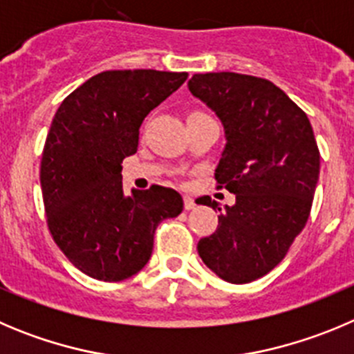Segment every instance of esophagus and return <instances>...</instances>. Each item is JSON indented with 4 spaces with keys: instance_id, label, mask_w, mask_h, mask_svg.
Instances as JSON below:
<instances>
[{
    "instance_id": "obj_1",
    "label": "esophagus",
    "mask_w": 354,
    "mask_h": 354,
    "mask_svg": "<svg viewBox=\"0 0 354 354\" xmlns=\"http://www.w3.org/2000/svg\"><path fill=\"white\" fill-rule=\"evenodd\" d=\"M194 207H196L194 200L191 198V196H184V209H186V210H193Z\"/></svg>"
}]
</instances>
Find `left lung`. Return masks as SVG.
I'll return each instance as SVG.
<instances>
[{
  "instance_id": "obj_1",
  "label": "left lung",
  "mask_w": 354,
  "mask_h": 354,
  "mask_svg": "<svg viewBox=\"0 0 354 354\" xmlns=\"http://www.w3.org/2000/svg\"><path fill=\"white\" fill-rule=\"evenodd\" d=\"M187 87L221 119L226 147L217 189L235 194L216 232L198 242L203 263L245 284L286 256L304 230L319 177V149L307 113L267 79L233 71L196 73ZM203 205L221 210L203 196Z\"/></svg>"
}]
</instances>
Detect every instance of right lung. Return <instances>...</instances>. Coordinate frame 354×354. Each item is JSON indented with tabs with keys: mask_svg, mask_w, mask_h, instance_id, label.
Wrapping results in <instances>:
<instances>
[{
	"mask_svg": "<svg viewBox=\"0 0 354 354\" xmlns=\"http://www.w3.org/2000/svg\"><path fill=\"white\" fill-rule=\"evenodd\" d=\"M186 71L109 70L63 100L41 152L40 184L50 235L71 265L105 283L147 265L158 225L183 212L175 189H122V160L135 154L152 109Z\"/></svg>",
	"mask_w": 354,
	"mask_h": 354,
	"instance_id": "1",
	"label": "right lung"
}]
</instances>
